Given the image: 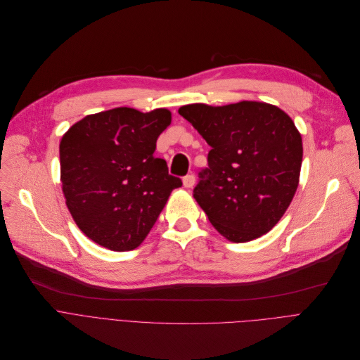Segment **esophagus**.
Returning <instances> with one entry per match:
<instances>
[{
  "instance_id": "esophagus-1",
  "label": "esophagus",
  "mask_w": 360,
  "mask_h": 360,
  "mask_svg": "<svg viewBox=\"0 0 360 360\" xmlns=\"http://www.w3.org/2000/svg\"><path fill=\"white\" fill-rule=\"evenodd\" d=\"M193 184H195V176H193V174H188V176H186V177L183 179V186H184L186 188L193 187Z\"/></svg>"
}]
</instances>
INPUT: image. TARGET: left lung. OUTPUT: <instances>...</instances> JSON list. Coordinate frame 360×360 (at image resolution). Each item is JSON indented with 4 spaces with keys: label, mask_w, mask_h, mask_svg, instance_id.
I'll return each instance as SVG.
<instances>
[{
    "label": "left lung",
    "mask_w": 360,
    "mask_h": 360,
    "mask_svg": "<svg viewBox=\"0 0 360 360\" xmlns=\"http://www.w3.org/2000/svg\"><path fill=\"white\" fill-rule=\"evenodd\" d=\"M179 113L212 150L193 198L232 243L256 240L285 215L300 184L302 138L278 105L195 103Z\"/></svg>",
    "instance_id": "1"
}]
</instances>
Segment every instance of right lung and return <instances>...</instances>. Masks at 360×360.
<instances>
[{"instance_id": "right-lung-1", "label": "right lung", "mask_w": 360, "mask_h": 360, "mask_svg": "<svg viewBox=\"0 0 360 360\" xmlns=\"http://www.w3.org/2000/svg\"><path fill=\"white\" fill-rule=\"evenodd\" d=\"M172 112L116 108L74 123L59 143L62 193L78 228L112 251L136 248L181 187L155 158Z\"/></svg>"}]
</instances>
